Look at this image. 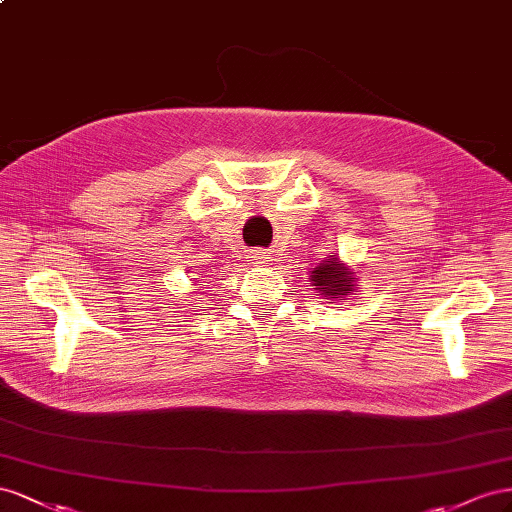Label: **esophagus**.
<instances>
[{"label": "esophagus", "instance_id": "1", "mask_svg": "<svg viewBox=\"0 0 512 512\" xmlns=\"http://www.w3.org/2000/svg\"><path fill=\"white\" fill-rule=\"evenodd\" d=\"M248 259H251L253 264H257V266H264V264H268V261H270V255L264 253V251H253L251 255H248Z\"/></svg>", "mask_w": 512, "mask_h": 512}]
</instances>
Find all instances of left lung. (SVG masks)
Here are the masks:
<instances>
[{
    "mask_svg": "<svg viewBox=\"0 0 512 512\" xmlns=\"http://www.w3.org/2000/svg\"><path fill=\"white\" fill-rule=\"evenodd\" d=\"M311 287L317 291V296L332 300L339 298L345 300L347 296L354 294L356 287V272L352 266L343 264L337 255H330L328 259L321 261L319 266L311 270Z\"/></svg>",
    "mask_w": 512,
    "mask_h": 512,
    "instance_id": "1",
    "label": "left lung"
}]
</instances>
